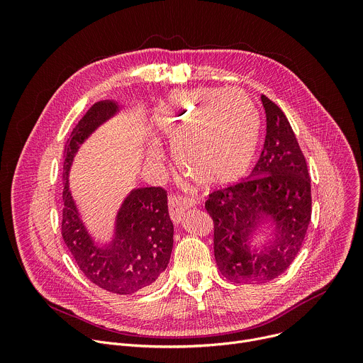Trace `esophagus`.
<instances>
[{"label": "esophagus", "instance_id": "obj_1", "mask_svg": "<svg viewBox=\"0 0 363 363\" xmlns=\"http://www.w3.org/2000/svg\"><path fill=\"white\" fill-rule=\"evenodd\" d=\"M195 199L194 198H188V196H182V195H171L169 196V214L171 218L175 224H179L182 220V214L191 208V206L195 205Z\"/></svg>", "mask_w": 363, "mask_h": 363}]
</instances>
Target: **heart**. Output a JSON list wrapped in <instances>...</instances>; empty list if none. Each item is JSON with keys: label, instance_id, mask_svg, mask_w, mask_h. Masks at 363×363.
Here are the masks:
<instances>
[{"label": "heart", "instance_id": "heart-1", "mask_svg": "<svg viewBox=\"0 0 363 363\" xmlns=\"http://www.w3.org/2000/svg\"><path fill=\"white\" fill-rule=\"evenodd\" d=\"M161 139L174 147L179 168L206 186H224L251 168L258 140L260 113L241 90L203 89L169 97L158 113ZM158 161V152H150Z\"/></svg>", "mask_w": 363, "mask_h": 363}]
</instances>
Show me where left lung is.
Returning a JSON list of instances; mask_svg holds the SVG:
<instances>
[{
  "label": "left lung",
  "instance_id": "8db88e82",
  "mask_svg": "<svg viewBox=\"0 0 363 363\" xmlns=\"http://www.w3.org/2000/svg\"><path fill=\"white\" fill-rule=\"evenodd\" d=\"M267 133L250 177L210 194L205 210L214 221V255L234 283H266L284 273L304 241L312 217V191L304 155L283 111L262 96ZM272 228L257 245L256 230Z\"/></svg>",
  "mask_w": 363,
  "mask_h": 363
}]
</instances>
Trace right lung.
<instances>
[{
	"mask_svg": "<svg viewBox=\"0 0 363 363\" xmlns=\"http://www.w3.org/2000/svg\"><path fill=\"white\" fill-rule=\"evenodd\" d=\"M118 112L119 105L113 100L94 103L66 143L62 237L91 283L115 294H133L157 283L169 263L174 224L168 213L167 191L161 186L132 189L118 211L112 241L99 244L82 221L69 188V172L79 146Z\"/></svg>",
	"mask_w": 363,
	"mask_h": 363,
	"instance_id": "obj_1",
	"label": "right lung"
}]
</instances>
